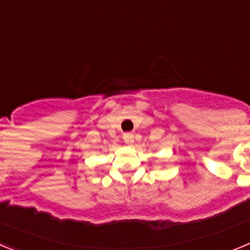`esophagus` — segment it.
<instances>
[{"label": "esophagus", "instance_id": "esophagus-1", "mask_svg": "<svg viewBox=\"0 0 250 250\" xmlns=\"http://www.w3.org/2000/svg\"><path fill=\"white\" fill-rule=\"evenodd\" d=\"M123 139L126 144H131V143H134V134L132 132H125L123 135Z\"/></svg>", "mask_w": 250, "mask_h": 250}]
</instances>
